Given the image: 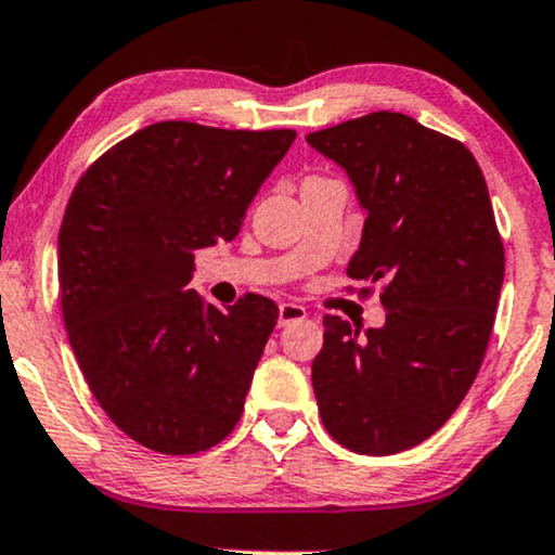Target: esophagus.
Here are the masks:
<instances>
[{
	"label": "esophagus",
	"mask_w": 555,
	"mask_h": 555,
	"mask_svg": "<svg viewBox=\"0 0 555 555\" xmlns=\"http://www.w3.org/2000/svg\"><path fill=\"white\" fill-rule=\"evenodd\" d=\"M306 317H309V311H306L300 304H280V311H278L280 326L296 324V321H304Z\"/></svg>",
	"instance_id": "esophagus-1"
}]
</instances>
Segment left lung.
Returning <instances> with one entry per match:
<instances>
[{"mask_svg":"<svg viewBox=\"0 0 555 555\" xmlns=\"http://www.w3.org/2000/svg\"><path fill=\"white\" fill-rule=\"evenodd\" d=\"M306 141L352 184L365 223L347 275L383 283L386 309V324L365 334L324 317L311 367L321 422L352 453H401L461 406L494 330L504 246L487 180L461 141L403 113Z\"/></svg>","mask_w":555,"mask_h":555,"instance_id":"1","label":"left lung"}]
</instances>
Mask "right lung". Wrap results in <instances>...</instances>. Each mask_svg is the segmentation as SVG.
I'll list each match as a JSON object with an SVG mask.
<instances>
[{"instance_id":"obj_1","label":"right lung","mask_w":555,"mask_h":555,"mask_svg":"<svg viewBox=\"0 0 555 555\" xmlns=\"http://www.w3.org/2000/svg\"><path fill=\"white\" fill-rule=\"evenodd\" d=\"M293 131L154 122L87 169L59 231L72 350L94 399L143 448H214L242 416L278 324L270 298L203 304L193 251L231 242Z\"/></svg>"}]
</instances>
